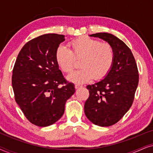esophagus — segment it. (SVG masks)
<instances>
[{
	"mask_svg": "<svg viewBox=\"0 0 153 153\" xmlns=\"http://www.w3.org/2000/svg\"><path fill=\"white\" fill-rule=\"evenodd\" d=\"M81 87H82V85H78V84L75 85V88H76V89H79V88H81Z\"/></svg>",
	"mask_w": 153,
	"mask_h": 153,
	"instance_id": "1",
	"label": "esophagus"
}]
</instances>
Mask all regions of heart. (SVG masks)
<instances>
[{
	"label": "heart",
	"mask_w": 153,
	"mask_h": 153,
	"mask_svg": "<svg viewBox=\"0 0 153 153\" xmlns=\"http://www.w3.org/2000/svg\"><path fill=\"white\" fill-rule=\"evenodd\" d=\"M71 51L60 45L56 51V60L62 71L70 73L75 67V59L82 58L81 69L67 76L71 82L81 84L92 79L99 80L106 76L114 60L113 48L107 44H102L97 39L81 36L70 42Z\"/></svg>",
	"instance_id": "b5f03b06"
}]
</instances>
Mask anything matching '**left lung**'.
<instances>
[{
  "label": "left lung",
  "instance_id": "8db88e82",
  "mask_svg": "<svg viewBox=\"0 0 153 153\" xmlns=\"http://www.w3.org/2000/svg\"><path fill=\"white\" fill-rule=\"evenodd\" d=\"M89 36L103 39L114 52V63L107 75L87 86L90 96L84 105L85 114L91 122L108 127L118 122L133 103L139 83L137 65L129 48L115 35L98 33Z\"/></svg>",
  "mask_w": 153,
  "mask_h": 153
}]
</instances>
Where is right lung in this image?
Segmentation results:
<instances>
[{
    "label": "right lung",
    "instance_id": "add662e5",
    "mask_svg": "<svg viewBox=\"0 0 153 153\" xmlns=\"http://www.w3.org/2000/svg\"><path fill=\"white\" fill-rule=\"evenodd\" d=\"M65 40L63 35L53 33L31 39L14 64L12 84L16 102L37 126L57 122L64 114L67 100L75 93L74 83L67 82L56 60V49Z\"/></svg>",
    "mask_w": 153,
    "mask_h": 153
}]
</instances>
